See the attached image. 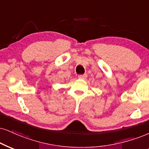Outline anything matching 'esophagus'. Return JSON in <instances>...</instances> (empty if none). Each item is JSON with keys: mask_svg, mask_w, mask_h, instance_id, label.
<instances>
[{"mask_svg": "<svg viewBox=\"0 0 149 149\" xmlns=\"http://www.w3.org/2000/svg\"><path fill=\"white\" fill-rule=\"evenodd\" d=\"M78 77L79 79H85L87 77V74H79Z\"/></svg>", "mask_w": 149, "mask_h": 149, "instance_id": "34e87169", "label": "esophagus"}]
</instances>
